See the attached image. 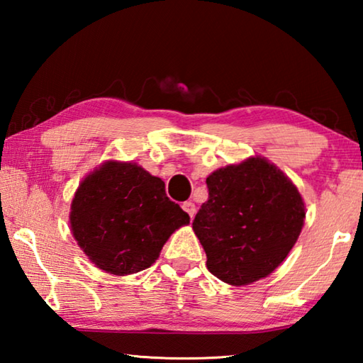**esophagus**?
<instances>
[{
  "instance_id": "obj_1",
  "label": "esophagus",
  "mask_w": 363,
  "mask_h": 363,
  "mask_svg": "<svg viewBox=\"0 0 363 363\" xmlns=\"http://www.w3.org/2000/svg\"><path fill=\"white\" fill-rule=\"evenodd\" d=\"M182 210L189 214L190 219H192V218L195 216V211H196V208H195V203H192V201H186V203L182 205Z\"/></svg>"
}]
</instances>
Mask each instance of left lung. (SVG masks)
Returning a JSON list of instances; mask_svg holds the SVG:
<instances>
[{"mask_svg": "<svg viewBox=\"0 0 363 363\" xmlns=\"http://www.w3.org/2000/svg\"><path fill=\"white\" fill-rule=\"evenodd\" d=\"M206 186L208 200L192 227L208 270L235 286L267 277L285 261L304 225L296 186L261 157L216 169Z\"/></svg>", "mask_w": 363, "mask_h": 363, "instance_id": "8db88e82", "label": "left lung"}]
</instances>
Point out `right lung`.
<instances>
[{"label": "right lung", "mask_w": 363, "mask_h": 363, "mask_svg": "<svg viewBox=\"0 0 363 363\" xmlns=\"http://www.w3.org/2000/svg\"><path fill=\"white\" fill-rule=\"evenodd\" d=\"M70 210L79 248L113 275L150 267L171 233L190 220L160 177L130 162H106L86 176Z\"/></svg>", "instance_id": "add662e5"}]
</instances>
